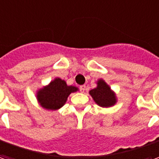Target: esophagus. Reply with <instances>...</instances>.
<instances>
[{"instance_id": "obj_1", "label": "esophagus", "mask_w": 159, "mask_h": 159, "mask_svg": "<svg viewBox=\"0 0 159 159\" xmlns=\"http://www.w3.org/2000/svg\"><path fill=\"white\" fill-rule=\"evenodd\" d=\"M79 89L82 93H84L85 90H86V86H85V85H81L79 87Z\"/></svg>"}]
</instances>
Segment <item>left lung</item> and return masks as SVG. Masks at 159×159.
<instances>
[{
  "mask_svg": "<svg viewBox=\"0 0 159 159\" xmlns=\"http://www.w3.org/2000/svg\"><path fill=\"white\" fill-rule=\"evenodd\" d=\"M89 94L99 106L107 107L116 102L115 95L103 80H99L97 88L89 91Z\"/></svg>",
  "mask_w": 159,
  "mask_h": 159,
  "instance_id": "left-lung-1",
  "label": "left lung"
}]
</instances>
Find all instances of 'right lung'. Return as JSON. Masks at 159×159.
Here are the masks:
<instances>
[{
    "label": "right lung",
    "mask_w": 159,
    "mask_h": 159,
    "mask_svg": "<svg viewBox=\"0 0 159 159\" xmlns=\"http://www.w3.org/2000/svg\"><path fill=\"white\" fill-rule=\"evenodd\" d=\"M77 90L74 86H68L64 80L56 78L38 92V100L46 109L56 110L64 106L70 93Z\"/></svg>",
    "instance_id": "add662e5"
}]
</instances>
